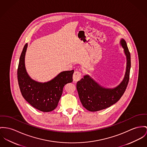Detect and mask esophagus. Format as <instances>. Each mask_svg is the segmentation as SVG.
<instances>
[{"instance_id": "1", "label": "esophagus", "mask_w": 147, "mask_h": 147, "mask_svg": "<svg viewBox=\"0 0 147 147\" xmlns=\"http://www.w3.org/2000/svg\"><path fill=\"white\" fill-rule=\"evenodd\" d=\"M82 77V73L80 71H76L73 76V79L74 82H77L81 79Z\"/></svg>"}]
</instances>
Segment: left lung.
Wrapping results in <instances>:
<instances>
[{"label": "left lung", "mask_w": 147, "mask_h": 147, "mask_svg": "<svg viewBox=\"0 0 147 147\" xmlns=\"http://www.w3.org/2000/svg\"><path fill=\"white\" fill-rule=\"evenodd\" d=\"M120 44L126 57V68L124 78L119 86L113 88H105L88 75L84 76L77 83L80 102L83 106L90 111H97L110 107L118 101L124 93L129 80L131 60L130 52L124 39L121 40Z\"/></svg>", "instance_id": "obj_1"}]
</instances>
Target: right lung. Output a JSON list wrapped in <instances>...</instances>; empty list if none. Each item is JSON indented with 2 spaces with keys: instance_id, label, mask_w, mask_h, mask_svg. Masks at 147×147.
Listing matches in <instances>:
<instances>
[{
  "instance_id": "obj_1",
  "label": "right lung",
  "mask_w": 147,
  "mask_h": 147,
  "mask_svg": "<svg viewBox=\"0 0 147 147\" xmlns=\"http://www.w3.org/2000/svg\"><path fill=\"white\" fill-rule=\"evenodd\" d=\"M27 44L24 46L17 70L18 82L23 98L34 108L50 112L57 106L64 86L73 82L74 70L64 71L50 81L41 83L31 78L25 68L24 58Z\"/></svg>"
}]
</instances>
